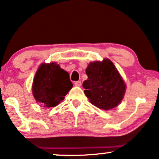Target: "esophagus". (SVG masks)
<instances>
[{"mask_svg": "<svg viewBox=\"0 0 159 159\" xmlns=\"http://www.w3.org/2000/svg\"><path fill=\"white\" fill-rule=\"evenodd\" d=\"M74 84H75V86H76V87H80V86L81 85V81H75Z\"/></svg>", "mask_w": 159, "mask_h": 159, "instance_id": "obj_1", "label": "esophagus"}]
</instances>
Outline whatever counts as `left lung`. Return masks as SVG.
<instances>
[{
  "mask_svg": "<svg viewBox=\"0 0 159 159\" xmlns=\"http://www.w3.org/2000/svg\"><path fill=\"white\" fill-rule=\"evenodd\" d=\"M86 74L88 78L82 85L93 105L103 110H110L119 105L125 94V84L110 60L90 63Z\"/></svg>",
  "mask_w": 159,
  "mask_h": 159,
  "instance_id": "obj_1",
  "label": "left lung"
}]
</instances>
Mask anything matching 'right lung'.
Wrapping results in <instances>:
<instances>
[{"instance_id":"right-lung-1","label":"right lung","mask_w":159,"mask_h":159,"mask_svg":"<svg viewBox=\"0 0 159 159\" xmlns=\"http://www.w3.org/2000/svg\"><path fill=\"white\" fill-rule=\"evenodd\" d=\"M72 87L69 73L59 65L43 63L35 75L32 90L36 102L51 107L63 101Z\"/></svg>"}]
</instances>
